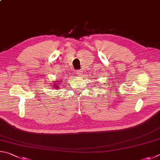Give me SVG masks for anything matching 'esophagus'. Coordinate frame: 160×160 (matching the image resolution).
I'll use <instances>...</instances> for the list:
<instances>
[{"label":"esophagus","instance_id":"obj_1","mask_svg":"<svg viewBox=\"0 0 160 160\" xmlns=\"http://www.w3.org/2000/svg\"><path fill=\"white\" fill-rule=\"evenodd\" d=\"M77 74L78 77H80V76H82V71H81V70H77Z\"/></svg>","mask_w":160,"mask_h":160}]
</instances>
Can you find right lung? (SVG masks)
<instances>
[{
	"label": "right lung",
	"instance_id": "right-lung-1",
	"mask_svg": "<svg viewBox=\"0 0 160 160\" xmlns=\"http://www.w3.org/2000/svg\"><path fill=\"white\" fill-rule=\"evenodd\" d=\"M61 82H62V80H60V82H59V81H55V82H54L52 83L53 85H52V87L53 88H56V89L60 88V85L62 84Z\"/></svg>",
	"mask_w": 160,
	"mask_h": 160
}]
</instances>
